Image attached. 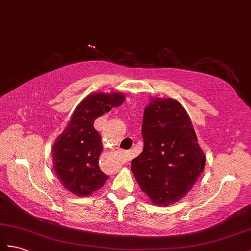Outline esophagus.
<instances>
[{
  "instance_id": "esophagus-1",
  "label": "esophagus",
  "mask_w": 251,
  "mask_h": 251,
  "mask_svg": "<svg viewBox=\"0 0 251 251\" xmlns=\"http://www.w3.org/2000/svg\"><path fill=\"white\" fill-rule=\"evenodd\" d=\"M121 156L124 157V158H126V152H122V153H121Z\"/></svg>"
}]
</instances>
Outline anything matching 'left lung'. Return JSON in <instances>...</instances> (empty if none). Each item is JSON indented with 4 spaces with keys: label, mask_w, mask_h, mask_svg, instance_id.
Returning a JSON list of instances; mask_svg holds the SVG:
<instances>
[{
    "label": "left lung",
    "mask_w": 251,
    "mask_h": 251,
    "mask_svg": "<svg viewBox=\"0 0 251 251\" xmlns=\"http://www.w3.org/2000/svg\"><path fill=\"white\" fill-rule=\"evenodd\" d=\"M144 150L131 164L140 189L152 203L178 202L203 173L205 156L181 103L151 98L144 111Z\"/></svg>",
    "instance_id": "obj_1"
}]
</instances>
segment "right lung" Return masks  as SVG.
Masks as SVG:
<instances>
[{
  "instance_id": "right-lung-1",
  "label": "right lung",
  "mask_w": 251,
  "mask_h": 251,
  "mask_svg": "<svg viewBox=\"0 0 251 251\" xmlns=\"http://www.w3.org/2000/svg\"><path fill=\"white\" fill-rule=\"evenodd\" d=\"M125 100L121 93L88 95L79 102L68 126L55 140L52 147L55 175L63 186L76 196H89L108 179L99 167L103 145L94 121Z\"/></svg>"
}]
</instances>
